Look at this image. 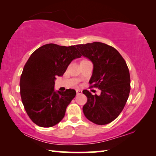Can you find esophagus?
<instances>
[{"mask_svg":"<svg viewBox=\"0 0 156 156\" xmlns=\"http://www.w3.org/2000/svg\"><path fill=\"white\" fill-rule=\"evenodd\" d=\"M76 93H77V94H81L83 93V91L81 90L77 89V90H76Z\"/></svg>","mask_w":156,"mask_h":156,"instance_id":"esophagus-1","label":"esophagus"}]
</instances>
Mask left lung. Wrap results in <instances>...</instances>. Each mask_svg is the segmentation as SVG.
<instances>
[{
  "mask_svg": "<svg viewBox=\"0 0 156 156\" xmlns=\"http://www.w3.org/2000/svg\"><path fill=\"white\" fill-rule=\"evenodd\" d=\"M81 55L93 64L90 84L101 90L100 95H93L85 90L87 101L83 107V113L90 121L106 125L114 120L128 99L130 76L128 67L114 48L100 42L78 45Z\"/></svg>",
  "mask_w": 156,
  "mask_h": 156,
  "instance_id": "1",
  "label": "left lung"
}]
</instances>
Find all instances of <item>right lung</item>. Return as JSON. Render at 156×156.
<instances>
[{"label":"right lung","mask_w":156,"mask_h":156,"mask_svg":"<svg viewBox=\"0 0 156 156\" xmlns=\"http://www.w3.org/2000/svg\"><path fill=\"white\" fill-rule=\"evenodd\" d=\"M46 44L32 53L20 78V94L28 115L35 124L50 127L63 119L76 94L75 90H55L56 77L62 76L73 59L81 57L76 48Z\"/></svg>","instance_id":"right-lung-1"}]
</instances>
